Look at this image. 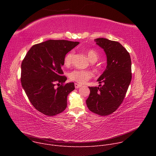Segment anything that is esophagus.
Segmentation results:
<instances>
[{
	"label": "esophagus",
	"mask_w": 156,
	"mask_h": 156,
	"mask_svg": "<svg viewBox=\"0 0 156 156\" xmlns=\"http://www.w3.org/2000/svg\"><path fill=\"white\" fill-rule=\"evenodd\" d=\"M81 86V84H78V83H75V88H79V87H80Z\"/></svg>",
	"instance_id": "obj_1"
}]
</instances>
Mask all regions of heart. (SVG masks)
Wrapping results in <instances>:
<instances>
[{"instance_id": "1", "label": "heart", "mask_w": 156, "mask_h": 156, "mask_svg": "<svg viewBox=\"0 0 156 156\" xmlns=\"http://www.w3.org/2000/svg\"><path fill=\"white\" fill-rule=\"evenodd\" d=\"M86 54L89 59L92 62H95L99 58V54L94 49H90L86 51ZM74 55L73 51L69 52L66 54L63 59L64 65L66 66L70 65L72 58ZM69 78L80 83H84L93 77L91 72L85 70H74L69 73Z\"/></svg>"}]
</instances>
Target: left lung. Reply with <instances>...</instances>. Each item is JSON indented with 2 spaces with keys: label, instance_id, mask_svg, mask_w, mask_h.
<instances>
[{
  "label": "left lung",
  "instance_id": "8db88e82",
  "mask_svg": "<svg viewBox=\"0 0 156 156\" xmlns=\"http://www.w3.org/2000/svg\"><path fill=\"white\" fill-rule=\"evenodd\" d=\"M94 41L105 51L107 65L98 80L99 87H89L90 94L86 102L91 112L105 116L115 112L125 98L131 80V61L129 52L119 42L105 38Z\"/></svg>",
  "mask_w": 156,
  "mask_h": 156
}]
</instances>
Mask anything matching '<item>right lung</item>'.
<instances>
[{"label": "right lung", "instance_id": "add662e5", "mask_svg": "<svg viewBox=\"0 0 156 156\" xmlns=\"http://www.w3.org/2000/svg\"><path fill=\"white\" fill-rule=\"evenodd\" d=\"M79 43L51 39L36 44L22 61V87L30 102L42 114L54 116L67 106V96L75 90V84L64 83L67 78L63 76L62 66L65 55Z\"/></svg>", "mask_w": 156, "mask_h": 156}]
</instances>
